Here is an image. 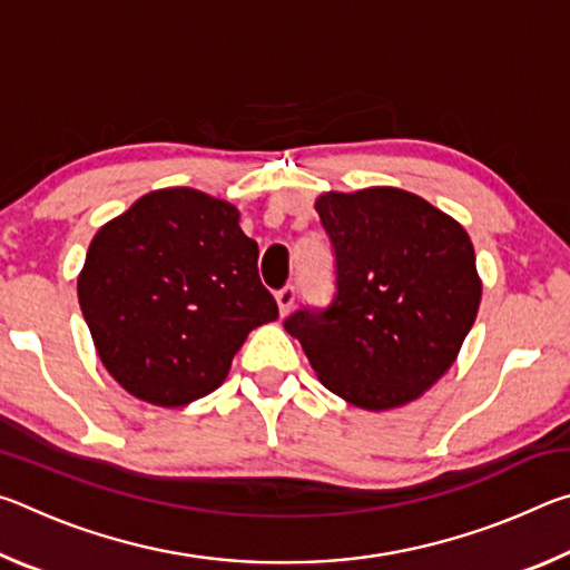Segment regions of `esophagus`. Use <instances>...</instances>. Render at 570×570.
I'll return each instance as SVG.
<instances>
[{"mask_svg": "<svg viewBox=\"0 0 570 570\" xmlns=\"http://www.w3.org/2000/svg\"><path fill=\"white\" fill-rule=\"evenodd\" d=\"M294 302H296V288H294L292 284L284 286V288H278V292H276V304H278V312H282V314H288V312H292Z\"/></svg>", "mask_w": 570, "mask_h": 570, "instance_id": "obj_1", "label": "esophagus"}]
</instances>
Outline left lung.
Returning <instances> with one entry per match:
<instances>
[{
    "mask_svg": "<svg viewBox=\"0 0 570 570\" xmlns=\"http://www.w3.org/2000/svg\"><path fill=\"white\" fill-rule=\"evenodd\" d=\"M334 298L284 330L326 390L364 410L417 400L445 374L478 316L475 250L458 220L400 188L324 193Z\"/></svg>",
    "mask_w": 570,
    "mask_h": 570,
    "instance_id": "1",
    "label": "left lung"
}]
</instances>
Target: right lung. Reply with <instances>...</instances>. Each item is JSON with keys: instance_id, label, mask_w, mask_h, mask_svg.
I'll return each instance as SVG.
<instances>
[{"instance_id": "1", "label": "right lung", "mask_w": 570, "mask_h": 570, "mask_svg": "<svg viewBox=\"0 0 570 570\" xmlns=\"http://www.w3.org/2000/svg\"><path fill=\"white\" fill-rule=\"evenodd\" d=\"M77 298L105 370L160 407L218 390L248 332L278 316L238 210L193 188L153 190L105 224Z\"/></svg>"}]
</instances>
